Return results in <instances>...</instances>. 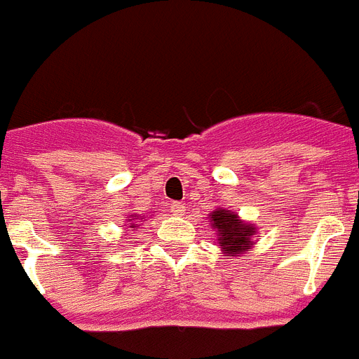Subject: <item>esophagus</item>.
<instances>
[{
    "mask_svg": "<svg viewBox=\"0 0 359 359\" xmlns=\"http://www.w3.org/2000/svg\"><path fill=\"white\" fill-rule=\"evenodd\" d=\"M169 210L172 212V215H177V217H180V215L185 214V205L180 201H172L169 205Z\"/></svg>",
    "mask_w": 359,
    "mask_h": 359,
    "instance_id": "34e87169",
    "label": "esophagus"
}]
</instances>
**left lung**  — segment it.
<instances>
[{
	"label": "left lung",
	"mask_w": 359,
	"mask_h": 359,
	"mask_svg": "<svg viewBox=\"0 0 359 359\" xmlns=\"http://www.w3.org/2000/svg\"><path fill=\"white\" fill-rule=\"evenodd\" d=\"M210 221L212 226L217 231L219 244L223 246L228 255L237 252H248L252 237L255 236V228L252 224L243 223L233 212L223 210V208L212 212Z\"/></svg>",
	"instance_id": "1"
}]
</instances>
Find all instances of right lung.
<instances>
[{"label": "right lung", "instance_id": "obj_1", "mask_svg": "<svg viewBox=\"0 0 359 359\" xmlns=\"http://www.w3.org/2000/svg\"><path fill=\"white\" fill-rule=\"evenodd\" d=\"M135 219H138V217H136V215H135Z\"/></svg>", "mask_w": 359, "mask_h": 359}]
</instances>
